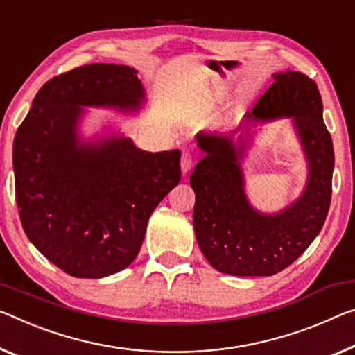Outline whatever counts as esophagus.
I'll return each instance as SVG.
<instances>
[{
    "label": "esophagus",
    "instance_id": "esophagus-1",
    "mask_svg": "<svg viewBox=\"0 0 355 355\" xmlns=\"http://www.w3.org/2000/svg\"><path fill=\"white\" fill-rule=\"evenodd\" d=\"M180 164H182V172L183 173L189 172V168L193 167V151L184 150L183 155H182V162H180Z\"/></svg>",
    "mask_w": 355,
    "mask_h": 355
}]
</instances>
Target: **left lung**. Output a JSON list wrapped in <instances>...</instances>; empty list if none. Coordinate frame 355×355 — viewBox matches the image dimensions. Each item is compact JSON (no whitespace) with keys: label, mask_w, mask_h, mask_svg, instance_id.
Segmentation results:
<instances>
[{"label":"left lung","mask_w":355,"mask_h":355,"mask_svg":"<svg viewBox=\"0 0 355 355\" xmlns=\"http://www.w3.org/2000/svg\"><path fill=\"white\" fill-rule=\"evenodd\" d=\"M273 78L246 114V123L279 116L294 120L309 166L300 199L278 215H262L250 205L239 161L243 134L237 147L230 136H200L204 157L189 177L196 193L193 221L199 248L218 272L235 277H272L289 267L316 239L330 207L335 155L316 82L297 71L279 72Z\"/></svg>","instance_id":"obj_1"}]
</instances>
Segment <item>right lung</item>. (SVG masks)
<instances>
[{
    "label": "right lung",
    "instance_id": "1",
    "mask_svg": "<svg viewBox=\"0 0 355 355\" xmlns=\"http://www.w3.org/2000/svg\"><path fill=\"white\" fill-rule=\"evenodd\" d=\"M137 71L87 64L44 83L15 132V200L26 237L76 278L126 268L142 246L148 218L182 178L180 150L150 153L126 137L82 144L83 105L137 109Z\"/></svg>",
    "mask_w": 355,
    "mask_h": 355
}]
</instances>
